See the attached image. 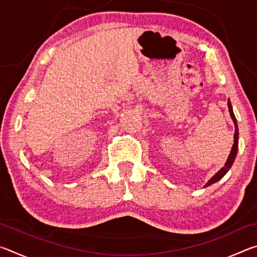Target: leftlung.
<instances>
[{
    "mask_svg": "<svg viewBox=\"0 0 257 257\" xmlns=\"http://www.w3.org/2000/svg\"><path fill=\"white\" fill-rule=\"evenodd\" d=\"M228 107H229V113H230V116H231V119L233 121V124H234V135H233V145L231 147V152H230V154L228 156L227 159V162H225L224 167L221 168L219 171H217L214 176H213L210 180H208L205 186H204V188L205 187H208L214 184V182L219 181L220 179H222V178L224 177L225 173H227L230 168H231V165L233 164L234 162V159H236V155H237V152H238V138H239V133H238V124H237V119L236 116H234L233 114V110H232V105L231 103H230V101L228 99Z\"/></svg>",
    "mask_w": 257,
    "mask_h": 257,
    "instance_id": "left-lung-1",
    "label": "left lung"
}]
</instances>
